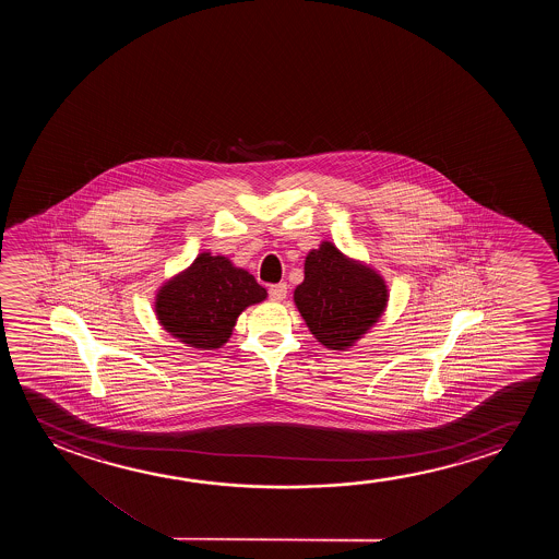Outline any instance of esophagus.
I'll list each match as a JSON object with an SVG mask.
<instances>
[{
	"instance_id": "esophagus-1",
	"label": "esophagus",
	"mask_w": 559,
	"mask_h": 559,
	"mask_svg": "<svg viewBox=\"0 0 559 559\" xmlns=\"http://www.w3.org/2000/svg\"><path fill=\"white\" fill-rule=\"evenodd\" d=\"M286 294H288L286 283L273 284V286L269 288V298L273 299V301H284Z\"/></svg>"
}]
</instances>
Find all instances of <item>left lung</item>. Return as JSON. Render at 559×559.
Segmentation results:
<instances>
[{
    "label": "left lung",
    "mask_w": 559,
    "mask_h": 559,
    "mask_svg": "<svg viewBox=\"0 0 559 559\" xmlns=\"http://www.w3.org/2000/svg\"><path fill=\"white\" fill-rule=\"evenodd\" d=\"M304 273L294 304L324 347L347 352L382 319L390 301L383 276L365 261L340 252L330 240L307 253Z\"/></svg>",
    "instance_id": "obj_1"
}]
</instances>
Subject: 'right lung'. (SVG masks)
Returning a JSON list of instances; mask_svg holds the SVG:
<instances>
[{"label":"right lung","mask_w":559,"mask_h":559,"mask_svg":"<svg viewBox=\"0 0 559 559\" xmlns=\"http://www.w3.org/2000/svg\"><path fill=\"white\" fill-rule=\"evenodd\" d=\"M267 299V290L225 255L202 252L156 290L154 313L181 344L215 352L229 342L238 314Z\"/></svg>","instance_id":"right-lung-1"}]
</instances>
